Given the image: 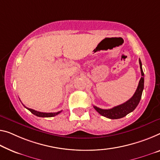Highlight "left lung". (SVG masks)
I'll return each instance as SVG.
<instances>
[{
	"mask_svg": "<svg viewBox=\"0 0 160 160\" xmlns=\"http://www.w3.org/2000/svg\"><path fill=\"white\" fill-rule=\"evenodd\" d=\"M139 66H140V69H141V73H142V77L140 78L138 87L136 90V92L132 96V98L127 101L126 102H124V104H122L120 105H118L117 107H114L109 109H102L100 108L94 106V108L97 110V112L100 114L102 116H104L107 118L111 119H120L125 116H127L129 113L133 112L134 110L136 109L137 105L139 104L141 99L142 92L144 89V72L142 70V62L141 60L139 59Z\"/></svg>",
	"mask_w": 160,
	"mask_h": 160,
	"instance_id": "left-lung-1",
	"label": "left lung"
}]
</instances>
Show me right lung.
I'll return each instance as SVG.
<instances>
[{"instance_id": "1", "label": "right lung", "mask_w": 160, "mask_h": 160, "mask_svg": "<svg viewBox=\"0 0 160 160\" xmlns=\"http://www.w3.org/2000/svg\"><path fill=\"white\" fill-rule=\"evenodd\" d=\"M24 107H25V106H24ZM26 108L28 110H29V111H30L32 113V114L36 115V116H37V117H55L56 115H58V114H60V113L62 112V111H59L58 112L46 113V112H41L36 111V110L32 109H29V108H27V107H26Z\"/></svg>"}]
</instances>
